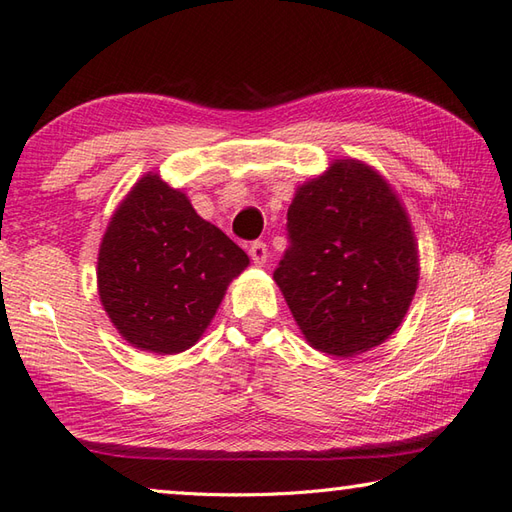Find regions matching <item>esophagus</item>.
Masks as SVG:
<instances>
[{
	"label": "esophagus",
	"instance_id": "obj_1",
	"mask_svg": "<svg viewBox=\"0 0 512 512\" xmlns=\"http://www.w3.org/2000/svg\"><path fill=\"white\" fill-rule=\"evenodd\" d=\"M249 256H252L256 265H265L267 263V245L260 241L252 243V247H249Z\"/></svg>",
	"mask_w": 512,
	"mask_h": 512
}]
</instances>
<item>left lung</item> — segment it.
<instances>
[{"instance_id": "1", "label": "left lung", "mask_w": 512, "mask_h": 512, "mask_svg": "<svg viewBox=\"0 0 512 512\" xmlns=\"http://www.w3.org/2000/svg\"><path fill=\"white\" fill-rule=\"evenodd\" d=\"M287 236L274 280L311 347L353 358L400 327L420 263L409 216L378 172L342 159L300 185Z\"/></svg>"}]
</instances>
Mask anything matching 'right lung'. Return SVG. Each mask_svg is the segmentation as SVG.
I'll return each mask as SVG.
<instances>
[{
	"instance_id": "obj_1",
	"label": "right lung",
	"mask_w": 512,
	"mask_h": 512,
	"mask_svg": "<svg viewBox=\"0 0 512 512\" xmlns=\"http://www.w3.org/2000/svg\"><path fill=\"white\" fill-rule=\"evenodd\" d=\"M249 258L183 192L145 174L112 214L97 263L101 305L132 347L172 356L196 344Z\"/></svg>"
}]
</instances>
